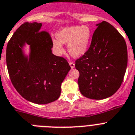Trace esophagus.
<instances>
[{
    "mask_svg": "<svg viewBox=\"0 0 135 135\" xmlns=\"http://www.w3.org/2000/svg\"><path fill=\"white\" fill-rule=\"evenodd\" d=\"M69 65H70V66H71V69H73V68H75V64L73 62H69Z\"/></svg>",
    "mask_w": 135,
    "mask_h": 135,
    "instance_id": "34e87169",
    "label": "esophagus"
}]
</instances>
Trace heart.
Returning <instances> with one entry per match:
<instances>
[{"instance_id":"heart-1","label":"heart","mask_w":135,"mask_h":135,"mask_svg":"<svg viewBox=\"0 0 135 135\" xmlns=\"http://www.w3.org/2000/svg\"><path fill=\"white\" fill-rule=\"evenodd\" d=\"M52 41L54 51L58 54L64 52L62 45H67L68 52L74 58H79L87 51L91 39V30L87 26H75L61 29Z\"/></svg>"}]
</instances>
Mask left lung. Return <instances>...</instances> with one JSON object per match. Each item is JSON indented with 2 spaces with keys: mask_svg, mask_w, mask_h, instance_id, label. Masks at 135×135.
Segmentation results:
<instances>
[{
  "mask_svg": "<svg viewBox=\"0 0 135 135\" xmlns=\"http://www.w3.org/2000/svg\"><path fill=\"white\" fill-rule=\"evenodd\" d=\"M97 28L85 54L75 61L79 72L78 85L82 95L101 100L117 92L123 81L128 63L125 40L108 22Z\"/></svg>",
  "mask_w": 135,
  "mask_h": 135,
  "instance_id": "obj_1",
  "label": "left lung"
}]
</instances>
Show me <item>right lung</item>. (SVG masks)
Here are the masks:
<instances>
[{
    "label": "right lung",
    "mask_w": 135,
    "mask_h": 135,
    "mask_svg": "<svg viewBox=\"0 0 135 135\" xmlns=\"http://www.w3.org/2000/svg\"><path fill=\"white\" fill-rule=\"evenodd\" d=\"M42 24L25 22L8 42L6 61L12 84L26 100L43 105L57 100L61 84L71 69L67 60L52 54V40ZM30 45L28 56L25 44Z\"/></svg>",
    "instance_id": "1"
}]
</instances>
